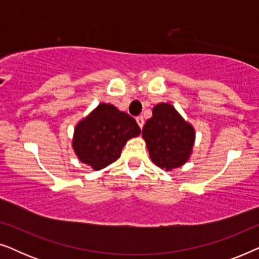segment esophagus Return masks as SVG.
Here are the masks:
<instances>
[{
  "mask_svg": "<svg viewBox=\"0 0 259 259\" xmlns=\"http://www.w3.org/2000/svg\"><path fill=\"white\" fill-rule=\"evenodd\" d=\"M137 122H138V125H139L140 128H143V127H144V123H145L143 116H138V118H137Z\"/></svg>",
  "mask_w": 259,
  "mask_h": 259,
  "instance_id": "1",
  "label": "esophagus"
}]
</instances>
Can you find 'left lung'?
<instances>
[{"label":"left lung","instance_id":"obj_1","mask_svg":"<svg viewBox=\"0 0 259 259\" xmlns=\"http://www.w3.org/2000/svg\"><path fill=\"white\" fill-rule=\"evenodd\" d=\"M152 161L166 171L178 168L189 161L196 140V131L171 104L155 105L152 118L143 128Z\"/></svg>","mask_w":259,"mask_h":259}]
</instances>
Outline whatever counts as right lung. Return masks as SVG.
<instances>
[{
	"label": "right lung",
	"instance_id": "1",
	"mask_svg": "<svg viewBox=\"0 0 259 259\" xmlns=\"http://www.w3.org/2000/svg\"><path fill=\"white\" fill-rule=\"evenodd\" d=\"M140 132L134 118L102 102L77 122L72 147L81 162L99 171L118 160L127 141Z\"/></svg>",
	"mask_w": 259,
	"mask_h": 259
}]
</instances>
